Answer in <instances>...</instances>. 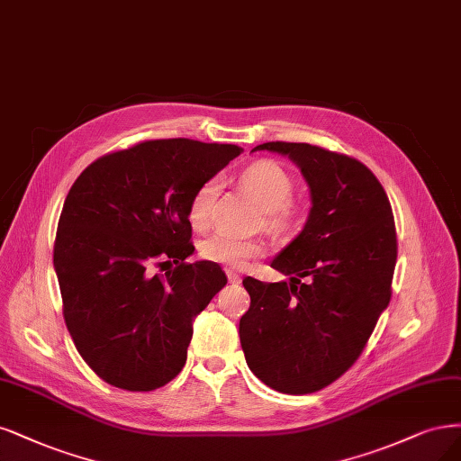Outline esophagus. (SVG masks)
Instances as JSON below:
<instances>
[{
    "instance_id": "1",
    "label": "esophagus",
    "mask_w": 461,
    "mask_h": 461,
    "mask_svg": "<svg viewBox=\"0 0 461 461\" xmlns=\"http://www.w3.org/2000/svg\"><path fill=\"white\" fill-rule=\"evenodd\" d=\"M227 276H229V282H230V284H238V282L242 280V276L238 275L236 271H232V268H227Z\"/></svg>"
}]
</instances>
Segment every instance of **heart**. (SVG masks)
I'll return each mask as SVG.
<instances>
[{
  "mask_svg": "<svg viewBox=\"0 0 461 461\" xmlns=\"http://www.w3.org/2000/svg\"><path fill=\"white\" fill-rule=\"evenodd\" d=\"M242 186L258 200L267 212V225L273 229H284L294 215L288 203L294 193V179L284 166L275 160H258L249 164L240 176ZM215 179L205 181L198 186L193 200H190V221L194 227H208L212 219V205L215 198ZM263 244L258 240H242L225 232H217L200 244V256L208 261L244 267L249 259L263 256Z\"/></svg>",
  "mask_w": 461,
  "mask_h": 461,
  "instance_id": "obj_1",
  "label": "heart"
}]
</instances>
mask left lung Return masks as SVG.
Returning a JSON list of instances; mask_svg holds the SVG:
<instances>
[{
  "instance_id": "8db88e82",
  "label": "left lung",
  "mask_w": 461,
  "mask_h": 461,
  "mask_svg": "<svg viewBox=\"0 0 461 461\" xmlns=\"http://www.w3.org/2000/svg\"><path fill=\"white\" fill-rule=\"evenodd\" d=\"M311 190L307 223L273 259L290 282L244 278L240 343L265 385L307 394L336 382L366 347L391 299L396 232L382 183L362 162L307 142H263Z\"/></svg>"
}]
</instances>
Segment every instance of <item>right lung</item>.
<instances>
[{
  "mask_svg": "<svg viewBox=\"0 0 461 461\" xmlns=\"http://www.w3.org/2000/svg\"><path fill=\"white\" fill-rule=\"evenodd\" d=\"M240 152L145 140L99 158L74 181L53 265L72 341L106 384L154 391L183 370L194 316L227 284L217 263L185 261L194 251L190 200ZM171 260L176 267L166 269Z\"/></svg>",
  "mask_w": 461,
  "mask_h": 461,
  "instance_id": "1",
  "label": "right lung"
}]
</instances>
